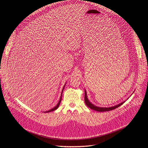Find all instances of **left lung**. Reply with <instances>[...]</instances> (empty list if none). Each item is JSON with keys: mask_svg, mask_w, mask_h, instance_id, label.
Returning a JSON list of instances; mask_svg holds the SVG:
<instances>
[{"mask_svg": "<svg viewBox=\"0 0 148 148\" xmlns=\"http://www.w3.org/2000/svg\"><path fill=\"white\" fill-rule=\"evenodd\" d=\"M84 101L86 105L88 106L89 108L94 110H96V111H97V112H106V111H109V110H113L117 108H118L119 106H121L122 104H123L124 103L125 101L124 102H122L121 103L117 105V106H112V107H109V108H101V107H98V106H94L92 104H91L89 100H88V98H87V96H86V90H85V97H84Z\"/></svg>", "mask_w": 148, "mask_h": 148, "instance_id": "obj_1", "label": "left lung"}]
</instances>
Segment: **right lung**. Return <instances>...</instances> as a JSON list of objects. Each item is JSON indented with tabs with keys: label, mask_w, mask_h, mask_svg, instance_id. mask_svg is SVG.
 <instances>
[{
	"label": "right lung",
	"mask_w": 148,
	"mask_h": 148,
	"mask_svg": "<svg viewBox=\"0 0 148 148\" xmlns=\"http://www.w3.org/2000/svg\"><path fill=\"white\" fill-rule=\"evenodd\" d=\"M64 88H63V90H62V91H63ZM62 95H61V97H60V100H59V101L58 104H57V106H56L55 107H54L53 108H52V109H51L49 110L48 111H47V112H47V113H48V112H52V111H53V110H56V109H58V108L59 106H60V103H61V101H62Z\"/></svg>",
	"instance_id": "right-lung-1"
}]
</instances>
